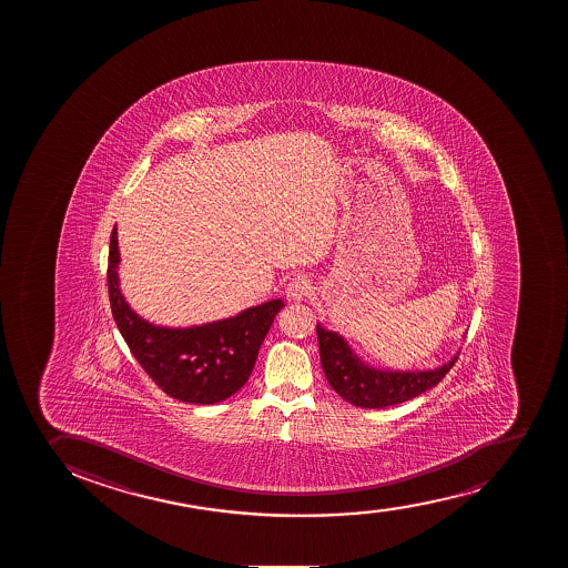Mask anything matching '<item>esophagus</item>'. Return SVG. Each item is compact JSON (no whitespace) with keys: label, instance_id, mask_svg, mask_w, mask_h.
<instances>
[{"label":"esophagus","instance_id":"34e87169","mask_svg":"<svg viewBox=\"0 0 568 568\" xmlns=\"http://www.w3.org/2000/svg\"><path fill=\"white\" fill-rule=\"evenodd\" d=\"M311 293V283L305 275H296L293 280L288 281L285 287V294L291 302H302L307 298Z\"/></svg>","mask_w":568,"mask_h":568}]
</instances>
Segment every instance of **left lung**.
Returning a JSON list of instances; mask_svg holds the SVG:
<instances>
[{"instance_id": "obj_1", "label": "left lung", "mask_w": 568, "mask_h": 568, "mask_svg": "<svg viewBox=\"0 0 568 568\" xmlns=\"http://www.w3.org/2000/svg\"><path fill=\"white\" fill-rule=\"evenodd\" d=\"M316 335L327 383L341 398L365 409H379L416 398L443 382L459 357V354L455 355L454 359L435 371L382 372L361 363L338 333L327 332L318 324Z\"/></svg>"}]
</instances>
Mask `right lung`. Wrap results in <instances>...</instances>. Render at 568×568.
Instances as JSON below:
<instances>
[{"label": "right lung", "mask_w": 568, "mask_h": 568, "mask_svg": "<svg viewBox=\"0 0 568 568\" xmlns=\"http://www.w3.org/2000/svg\"><path fill=\"white\" fill-rule=\"evenodd\" d=\"M116 225L109 246L108 288L113 318L139 365L158 387L189 404L211 405L230 398L247 382L258 348L283 300H270L241 315L205 326L170 329L142 321L120 294Z\"/></svg>", "instance_id": "add662e5"}]
</instances>
